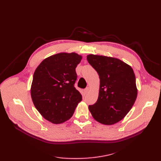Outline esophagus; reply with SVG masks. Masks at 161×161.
Returning <instances> with one entry per match:
<instances>
[{"mask_svg":"<svg viewBox=\"0 0 161 161\" xmlns=\"http://www.w3.org/2000/svg\"><path fill=\"white\" fill-rule=\"evenodd\" d=\"M89 90H90V88H89V87H86L85 89H84V92H85L86 94H87V92L89 91Z\"/></svg>","mask_w":161,"mask_h":161,"instance_id":"obj_1","label":"esophagus"}]
</instances>
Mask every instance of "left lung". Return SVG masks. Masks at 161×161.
I'll list each match as a JSON object with an SVG mask.
<instances>
[{"label": "left lung", "mask_w": 161, "mask_h": 161, "mask_svg": "<svg viewBox=\"0 0 161 161\" xmlns=\"http://www.w3.org/2000/svg\"><path fill=\"white\" fill-rule=\"evenodd\" d=\"M89 63L100 78L97 102L89 106L94 119L104 125H113L129 113L137 97L136 78L132 68L119 59L89 55Z\"/></svg>", "instance_id": "obj_1"}]
</instances>
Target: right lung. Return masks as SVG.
Listing matches in <instances>:
<instances>
[{
	"label": "right lung",
	"instance_id": "right-lung-1",
	"mask_svg": "<svg viewBox=\"0 0 161 161\" xmlns=\"http://www.w3.org/2000/svg\"><path fill=\"white\" fill-rule=\"evenodd\" d=\"M81 58L75 53H61L44 59L36 68L31 97L46 120L54 124L69 120L81 101V95L74 87L78 77L75 68Z\"/></svg>",
	"mask_w": 161,
	"mask_h": 161
}]
</instances>
